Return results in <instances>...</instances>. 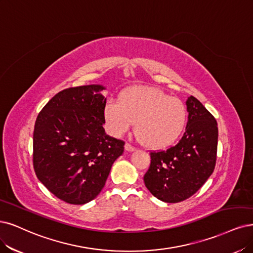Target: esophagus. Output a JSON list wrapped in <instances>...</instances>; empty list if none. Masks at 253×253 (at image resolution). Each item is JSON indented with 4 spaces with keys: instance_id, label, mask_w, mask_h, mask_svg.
Wrapping results in <instances>:
<instances>
[{
    "instance_id": "esophagus-1",
    "label": "esophagus",
    "mask_w": 253,
    "mask_h": 253,
    "mask_svg": "<svg viewBox=\"0 0 253 253\" xmlns=\"http://www.w3.org/2000/svg\"><path fill=\"white\" fill-rule=\"evenodd\" d=\"M125 150L126 151H134L135 150V147L132 146V145H130L129 143H126L125 144Z\"/></svg>"
}]
</instances>
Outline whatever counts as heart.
<instances>
[{
	"instance_id": "1",
	"label": "heart",
	"mask_w": 253,
	"mask_h": 253,
	"mask_svg": "<svg viewBox=\"0 0 253 253\" xmlns=\"http://www.w3.org/2000/svg\"><path fill=\"white\" fill-rule=\"evenodd\" d=\"M109 131L119 136L136 122L137 137L149 148H164L182 132L186 109L179 99L165 91L138 86L122 93L121 101H109L104 110Z\"/></svg>"
}]
</instances>
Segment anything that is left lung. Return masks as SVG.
Wrapping results in <instances>:
<instances>
[{
  "mask_svg": "<svg viewBox=\"0 0 253 253\" xmlns=\"http://www.w3.org/2000/svg\"><path fill=\"white\" fill-rule=\"evenodd\" d=\"M188 124L180 141L164 151H151V164L144 176L146 188L164 202L190 198L212 174L217 161L218 124L202 103L186 100Z\"/></svg>",
  "mask_w": 253,
  "mask_h": 253,
  "instance_id": "8db88e82",
  "label": "left lung"
}]
</instances>
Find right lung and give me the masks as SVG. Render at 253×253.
Listing matches in <instances>:
<instances>
[{"mask_svg": "<svg viewBox=\"0 0 253 253\" xmlns=\"http://www.w3.org/2000/svg\"><path fill=\"white\" fill-rule=\"evenodd\" d=\"M102 85L59 91L37 116L33 167L40 181L70 204H85L104 188L125 142L105 133Z\"/></svg>", "mask_w": 253, "mask_h": 253, "instance_id": "1", "label": "right lung"}]
</instances>
